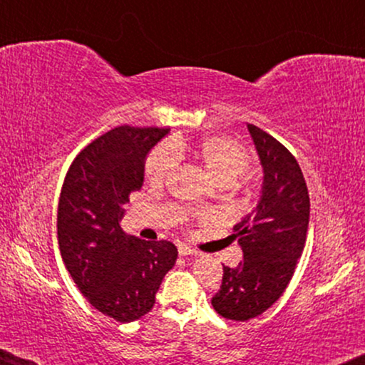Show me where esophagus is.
I'll return each mask as SVG.
<instances>
[{
	"label": "esophagus",
	"mask_w": 365,
	"mask_h": 365,
	"mask_svg": "<svg viewBox=\"0 0 365 365\" xmlns=\"http://www.w3.org/2000/svg\"><path fill=\"white\" fill-rule=\"evenodd\" d=\"M178 251H179V256H201V252H197L196 249L184 246V244H181V246L178 247Z\"/></svg>",
	"instance_id": "obj_1"
}]
</instances>
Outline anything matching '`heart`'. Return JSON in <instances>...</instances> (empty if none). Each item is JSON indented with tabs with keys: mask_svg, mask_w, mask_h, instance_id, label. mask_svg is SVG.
<instances>
[{
	"mask_svg": "<svg viewBox=\"0 0 365 365\" xmlns=\"http://www.w3.org/2000/svg\"><path fill=\"white\" fill-rule=\"evenodd\" d=\"M187 158L201 164L209 176L221 186L236 181L252 164L251 153L232 138H174L169 139L166 146H158L149 153L144 163V178L153 186H161L173 173L176 161Z\"/></svg>",
	"mask_w": 365,
	"mask_h": 365,
	"instance_id": "b5f03b06",
	"label": "heart"
}]
</instances>
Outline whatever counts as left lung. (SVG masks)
<instances>
[{
    "instance_id": "1",
    "label": "left lung",
    "mask_w": 365,
    "mask_h": 365,
    "mask_svg": "<svg viewBox=\"0 0 365 365\" xmlns=\"http://www.w3.org/2000/svg\"><path fill=\"white\" fill-rule=\"evenodd\" d=\"M264 168L261 201L234 227L244 259L236 269L224 266L222 284L212 307L229 321L246 322L266 312L286 291L302 256L309 226V191L289 149L247 124Z\"/></svg>"
}]
</instances>
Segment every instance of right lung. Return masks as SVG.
I'll return each instance as SVG.
<instances>
[{
	"label": "right lung",
	"instance_id": "1",
	"mask_svg": "<svg viewBox=\"0 0 365 365\" xmlns=\"http://www.w3.org/2000/svg\"><path fill=\"white\" fill-rule=\"evenodd\" d=\"M169 129L118 126L74 158L58 204L64 266L93 307L118 322L151 311L176 264L169 241H144L121 229L129 194L143 186L144 158Z\"/></svg>",
	"mask_w": 365,
	"mask_h": 365
}]
</instances>
